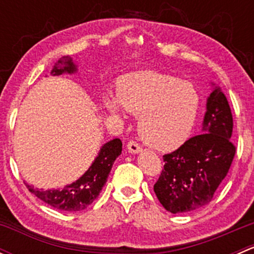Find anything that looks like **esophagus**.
Instances as JSON below:
<instances>
[{"label":"esophagus","mask_w":254,"mask_h":254,"mask_svg":"<svg viewBox=\"0 0 254 254\" xmlns=\"http://www.w3.org/2000/svg\"><path fill=\"white\" fill-rule=\"evenodd\" d=\"M142 148L140 147L139 145H137L135 141H129L127 142V151H129L130 153H139L141 152Z\"/></svg>","instance_id":"obj_1"}]
</instances>
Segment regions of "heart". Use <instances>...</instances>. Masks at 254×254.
Returning a JSON list of instances; mask_svg holds the SVG:
<instances>
[{
	"mask_svg": "<svg viewBox=\"0 0 254 254\" xmlns=\"http://www.w3.org/2000/svg\"><path fill=\"white\" fill-rule=\"evenodd\" d=\"M104 108L120 117L125 109L139 115L137 131L148 146L172 150L191 134L200 97L190 82L163 73L142 71L118 82V96H107Z\"/></svg>",
	"mask_w": 254,
	"mask_h": 254,
	"instance_id": "1",
	"label": "heart"
}]
</instances>
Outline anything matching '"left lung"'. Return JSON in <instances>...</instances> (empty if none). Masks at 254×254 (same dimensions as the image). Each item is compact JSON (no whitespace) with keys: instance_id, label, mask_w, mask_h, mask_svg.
I'll list each match as a JSON object with an SVG mask.
<instances>
[{"instance_id":"8db88e82","label":"left lung","mask_w":254,"mask_h":254,"mask_svg":"<svg viewBox=\"0 0 254 254\" xmlns=\"http://www.w3.org/2000/svg\"><path fill=\"white\" fill-rule=\"evenodd\" d=\"M231 109L226 96L212 83L206 99L201 134L163 156L165 167L153 186L156 196L172 214L194 211L211 201L235 156Z\"/></svg>"}]
</instances>
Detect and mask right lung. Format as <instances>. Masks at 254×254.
<instances>
[{
	"label": "right lung",
	"mask_w": 254,
	"mask_h": 254,
	"mask_svg": "<svg viewBox=\"0 0 254 254\" xmlns=\"http://www.w3.org/2000/svg\"><path fill=\"white\" fill-rule=\"evenodd\" d=\"M77 65L73 63V59L70 56H64L56 63L51 70L53 76H60L63 73L77 72ZM123 143L119 139H113L106 142L99 150L92 165L77 181L67 184L61 189H35L28 186L30 193L49 204L55 209L63 211H81L87 206L91 205L94 199L99 195L102 188L106 184L107 178L113 167V163L118 156L122 153Z\"/></svg>",
	"instance_id": "add662e5"
}]
</instances>
